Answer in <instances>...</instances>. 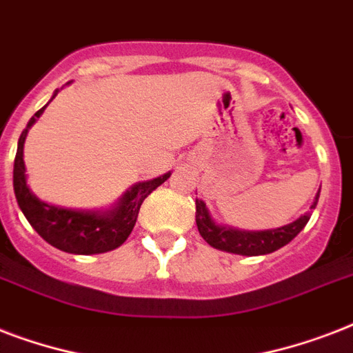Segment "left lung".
I'll return each mask as SVG.
<instances>
[{
    "label": "left lung",
    "instance_id": "8db88e82",
    "mask_svg": "<svg viewBox=\"0 0 353 353\" xmlns=\"http://www.w3.org/2000/svg\"><path fill=\"white\" fill-rule=\"evenodd\" d=\"M319 194L321 190L315 194V199L306 214H302L301 218H296L288 225H282L279 229H268V231H243V229H236L231 225H221L212 218L203 199H196V225H198L199 234L203 236V240L214 249L241 254V256L269 254L280 247L288 245L306 227L313 209L317 207Z\"/></svg>",
    "mask_w": 353,
    "mask_h": 353
}]
</instances>
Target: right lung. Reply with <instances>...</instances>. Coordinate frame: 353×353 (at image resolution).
Here are the masks:
<instances>
[{
    "label": "right lung",
    "instance_id": "1",
    "mask_svg": "<svg viewBox=\"0 0 353 353\" xmlns=\"http://www.w3.org/2000/svg\"><path fill=\"white\" fill-rule=\"evenodd\" d=\"M58 95V90L52 93L51 101ZM49 101V102H51ZM47 102V104H49ZM47 104L30 117L18 141V152L14 159V194L19 209L38 234L63 252L71 254H101L121 247L130 232L135 227L139 209L155 188L172 176L166 172L163 176L154 177L150 181L135 183L121 198L104 210H82L65 209L47 201H41L27 183L23 161V146L30 126L34 124Z\"/></svg>",
    "mask_w": 353,
    "mask_h": 353
}]
</instances>
